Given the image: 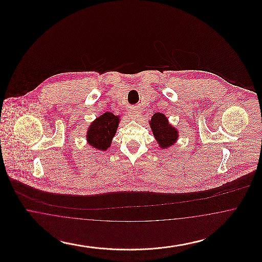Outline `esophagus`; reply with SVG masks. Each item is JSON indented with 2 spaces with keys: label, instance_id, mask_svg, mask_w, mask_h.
<instances>
[{
  "label": "esophagus",
  "instance_id": "obj_1",
  "mask_svg": "<svg viewBox=\"0 0 262 262\" xmlns=\"http://www.w3.org/2000/svg\"><path fill=\"white\" fill-rule=\"evenodd\" d=\"M128 116L134 120H137L140 117V113L139 111H137V109H132L128 113Z\"/></svg>",
  "mask_w": 262,
  "mask_h": 262
}]
</instances>
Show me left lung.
<instances>
[{
	"instance_id": "left-lung-1",
	"label": "left lung",
	"mask_w": 262,
	"mask_h": 262,
	"mask_svg": "<svg viewBox=\"0 0 262 262\" xmlns=\"http://www.w3.org/2000/svg\"><path fill=\"white\" fill-rule=\"evenodd\" d=\"M150 127L159 146L163 149L172 146L179 137L178 130L169 124L167 117L162 113H155L152 116Z\"/></svg>"
}]
</instances>
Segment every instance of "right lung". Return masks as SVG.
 Segmentation results:
<instances>
[{
    "label": "right lung",
    "mask_w": 262,
    "mask_h": 262,
    "mask_svg": "<svg viewBox=\"0 0 262 262\" xmlns=\"http://www.w3.org/2000/svg\"><path fill=\"white\" fill-rule=\"evenodd\" d=\"M120 116L104 113L89 125L86 135L88 144L96 149L107 150L111 146L113 137L117 132Z\"/></svg>",
    "instance_id": "right-lung-1"
}]
</instances>
